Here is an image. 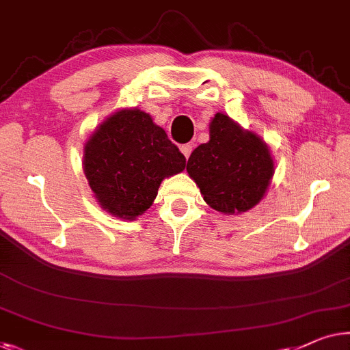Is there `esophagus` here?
Masks as SVG:
<instances>
[{
	"label": "esophagus",
	"instance_id": "obj_1",
	"mask_svg": "<svg viewBox=\"0 0 350 350\" xmlns=\"http://www.w3.org/2000/svg\"><path fill=\"white\" fill-rule=\"evenodd\" d=\"M180 150H181V153L185 154V158L187 159L189 158V154H191V151H192V145L191 144H186V145H181L180 146Z\"/></svg>",
	"mask_w": 350,
	"mask_h": 350
}]
</instances>
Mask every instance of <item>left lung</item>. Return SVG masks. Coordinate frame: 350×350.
I'll list each match as a JSON object with an SVG mask.
<instances>
[{
  "mask_svg": "<svg viewBox=\"0 0 350 350\" xmlns=\"http://www.w3.org/2000/svg\"><path fill=\"white\" fill-rule=\"evenodd\" d=\"M186 170L213 210L240 215L265 197L275 161L260 135L217 112L210 121V140L192 151Z\"/></svg>",
  "mask_w": 350,
  "mask_h": 350,
  "instance_id": "1",
  "label": "left lung"
}]
</instances>
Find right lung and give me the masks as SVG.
<instances>
[{"instance_id":"add662e5","label":"right lung","mask_w":350,"mask_h":350,"mask_svg":"<svg viewBox=\"0 0 350 350\" xmlns=\"http://www.w3.org/2000/svg\"><path fill=\"white\" fill-rule=\"evenodd\" d=\"M82 165L100 208L134 221L153 205L164 178L185 170L186 158L150 113L134 107L116 110L93 131Z\"/></svg>"}]
</instances>
